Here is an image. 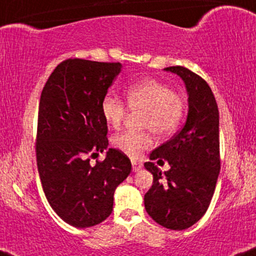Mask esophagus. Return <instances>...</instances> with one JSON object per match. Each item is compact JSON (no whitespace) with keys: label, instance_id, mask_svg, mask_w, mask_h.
I'll return each mask as SVG.
<instances>
[{"label":"esophagus","instance_id":"1","mask_svg":"<svg viewBox=\"0 0 256 256\" xmlns=\"http://www.w3.org/2000/svg\"><path fill=\"white\" fill-rule=\"evenodd\" d=\"M142 169V164L138 162H132V171L134 172H137Z\"/></svg>","mask_w":256,"mask_h":256}]
</instances>
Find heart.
Wrapping results in <instances>:
<instances>
[{"label":"heart","instance_id":"obj_1","mask_svg":"<svg viewBox=\"0 0 256 256\" xmlns=\"http://www.w3.org/2000/svg\"><path fill=\"white\" fill-rule=\"evenodd\" d=\"M126 102L130 110L142 113L140 126L158 137L172 134L181 125L186 113L184 100L170 86L153 78L134 82L126 90ZM102 115L108 125L119 128L126 116V108L116 97L106 96L100 103ZM112 143L131 158H138L152 146V137L147 132H126L115 134Z\"/></svg>","mask_w":256,"mask_h":256}]
</instances>
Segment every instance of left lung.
Segmentation results:
<instances>
[{"instance_id":"left-lung-1","label":"left lung","mask_w":256,"mask_h":256,"mask_svg":"<svg viewBox=\"0 0 256 256\" xmlns=\"http://www.w3.org/2000/svg\"><path fill=\"white\" fill-rule=\"evenodd\" d=\"M164 70L184 80L188 114L182 130L150 156L158 162L166 160L170 170L162 174L153 162H144L146 169L153 174L144 206L156 224L182 231L200 220L214 194L220 172L218 109L204 78L184 66Z\"/></svg>"}]
</instances>
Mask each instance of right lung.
<instances>
[{
  "mask_svg": "<svg viewBox=\"0 0 256 256\" xmlns=\"http://www.w3.org/2000/svg\"><path fill=\"white\" fill-rule=\"evenodd\" d=\"M122 66L70 58L56 66L42 90L38 175L50 208L78 228L100 224L112 214L115 188L131 172L130 159L115 148L96 165L88 159L108 148L100 103Z\"/></svg>",
  "mask_w": 256,
  "mask_h": 256,
  "instance_id": "add662e5",
  "label": "right lung"
}]
</instances>
